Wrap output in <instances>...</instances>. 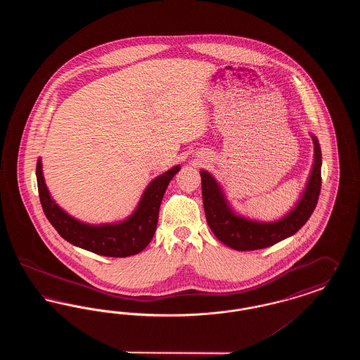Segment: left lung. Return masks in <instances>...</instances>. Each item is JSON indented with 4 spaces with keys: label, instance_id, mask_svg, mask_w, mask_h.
<instances>
[{
    "label": "left lung",
    "instance_id": "obj_1",
    "mask_svg": "<svg viewBox=\"0 0 360 360\" xmlns=\"http://www.w3.org/2000/svg\"><path fill=\"white\" fill-rule=\"evenodd\" d=\"M310 137L314 154L305 188L290 210L273 221L251 219L236 212L223 185L213 174L201 169L206 221L217 239L238 251H254L290 238L305 225L319 201L323 165L320 143L313 134Z\"/></svg>",
    "mask_w": 360,
    "mask_h": 360
}]
</instances>
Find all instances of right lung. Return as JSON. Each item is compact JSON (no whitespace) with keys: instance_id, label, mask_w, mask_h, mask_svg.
<instances>
[{"instance_id":"add662e5","label":"right lung","mask_w":360,"mask_h":360,"mask_svg":"<svg viewBox=\"0 0 360 360\" xmlns=\"http://www.w3.org/2000/svg\"><path fill=\"white\" fill-rule=\"evenodd\" d=\"M179 170L181 166L176 165L155 176L128 217L116 223L103 224L81 221L56 204L46 185L41 158L37 159L36 178L43 210L63 239L97 255L125 257L141 252L154 238L160 202L170 181Z\"/></svg>"}]
</instances>
